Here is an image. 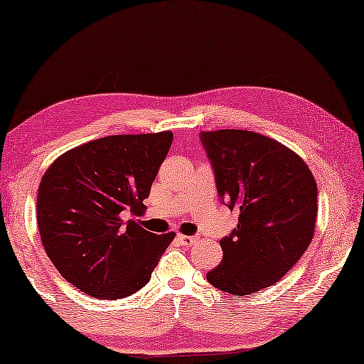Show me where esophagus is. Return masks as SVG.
I'll list each match as a JSON object with an SVG mask.
<instances>
[{
    "mask_svg": "<svg viewBox=\"0 0 364 364\" xmlns=\"http://www.w3.org/2000/svg\"><path fill=\"white\" fill-rule=\"evenodd\" d=\"M177 239H178V242L183 245H192L197 240V237H193V235H183V234H178Z\"/></svg>",
    "mask_w": 364,
    "mask_h": 364,
    "instance_id": "obj_1",
    "label": "esophagus"
}]
</instances>
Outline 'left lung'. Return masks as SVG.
<instances>
[{
  "label": "left lung",
  "mask_w": 364,
  "mask_h": 364,
  "mask_svg": "<svg viewBox=\"0 0 364 364\" xmlns=\"http://www.w3.org/2000/svg\"><path fill=\"white\" fill-rule=\"evenodd\" d=\"M217 193L239 224L220 240L224 257L207 281L234 296L276 284L309 247L318 187L304 160L279 141L249 130L200 132Z\"/></svg>",
  "instance_id": "obj_1"
}]
</instances>
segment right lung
<instances>
[{
  "label": "right lung",
  "instance_id": "1",
  "mask_svg": "<svg viewBox=\"0 0 364 364\" xmlns=\"http://www.w3.org/2000/svg\"><path fill=\"white\" fill-rule=\"evenodd\" d=\"M172 140V132L103 136L60 155L45 172L36 199L41 242L60 274L85 294H134L176 237L130 219L144 214Z\"/></svg>",
  "mask_w": 364,
  "mask_h": 364
}]
</instances>
